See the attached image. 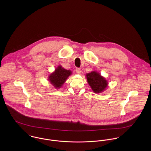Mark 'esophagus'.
I'll list each match as a JSON object with an SVG mask.
<instances>
[{
  "instance_id": "1",
  "label": "esophagus",
  "mask_w": 151,
  "mask_h": 151,
  "mask_svg": "<svg viewBox=\"0 0 151 151\" xmlns=\"http://www.w3.org/2000/svg\"><path fill=\"white\" fill-rule=\"evenodd\" d=\"M76 73L78 74H80L81 73V69L80 68H77L76 69Z\"/></svg>"
}]
</instances>
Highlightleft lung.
Wrapping results in <instances>:
<instances>
[{
  "mask_svg": "<svg viewBox=\"0 0 151 151\" xmlns=\"http://www.w3.org/2000/svg\"><path fill=\"white\" fill-rule=\"evenodd\" d=\"M86 77L89 85L95 93L102 92L108 86L107 80L97 71H93L86 74Z\"/></svg>",
  "mask_w": 151,
  "mask_h": 151,
  "instance_id": "1",
  "label": "left lung"
}]
</instances>
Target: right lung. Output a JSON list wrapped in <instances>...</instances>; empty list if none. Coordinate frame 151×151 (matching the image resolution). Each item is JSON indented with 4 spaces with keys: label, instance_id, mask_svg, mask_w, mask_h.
Masks as SVG:
<instances>
[{
    "label": "right lung",
    "instance_id": "add662e5",
    "mask_svg": "<svg viewBox=\"0 0 151 151\" xmlns=\"http://www.w3.org/2000/svg\"><path fill=\"white\" fill-rule=\"evenodd\" d=\"M71 73V71L65 70L61 65H59L55 69V71L49 76V80L55 88L59 89L62 86Z\"/></svg>",
    "mask_w": 151,
    "mask_h": 151
}]
</instances>
